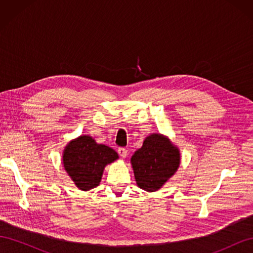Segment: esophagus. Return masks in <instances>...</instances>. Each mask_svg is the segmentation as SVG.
<instances>
[{"label":"esophagus","mask_w":253,"mask_h":253,"mask_svg":"<svg viewBox=\"0 0 253 253\" xmlns=\"http://www.w3.org/2000/svg\"><path fill=\"white\" fill-rule=\"evenodd\" d=\"M118 154L122 157V158H126L127 155V150L125 148H119L118 149Z\"/></svg>","instance_id":"obj_1"}]
</instances>
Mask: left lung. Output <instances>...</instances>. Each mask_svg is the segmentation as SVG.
<instances>
[{
  "instance_id": "1",
  "label": "left lung",
  "mask_w": 253,
  "mask_h": 253,
  "mask_svg": "<svg viewBox=\"0 0 253 253\" xmlns=\"http://www.w3.org/2000/svg\"><path fill=\"white\" fill-rule=\"evenodd\" d=\"M131 164L137 186L148 192H155L177 171L179 150L166 136L152 134L134 153Z\"/></svg>"
}]
</instances>
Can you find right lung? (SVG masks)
I'll list each match as a JSON object with an SVG mask.
<instances>
[{
	"label": "right lung",
	"instance_id": "add662e5",
	"mask_svg": "<svg viewBox=\"0 0 253 253\" xmlns=\"http://www.w3.org/2000/svg\"><path fill=\"white\" fill-rule=\"evenodd\" d=\"M118 159V154L88 135L72 140L63 151V165L68 176L80 190L88 191L101 181L104 167Z\"/></svg>",
	"mask_w": 253,
	"mask_h": 253
}]
</instances>
